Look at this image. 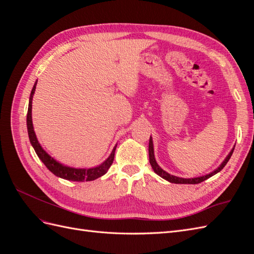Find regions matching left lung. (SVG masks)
I'll return each instance as SVG.
<instances>
[{
    "label": "left lung",
    "instance_id": "1",
    "mask_svg": "<svg viewBox=\"0 0 254 254\" xmlns=\"http://www.w3.org/2000/svg\"><path fill=\"white\" fill-rule=\"evenodd\" d=\"M233 150L234 148L230 151V153L228 155V157L225 159L224 162H222L220 164V166L217 168V170H215L214 172H212L211 174L209 175H205V176H202V177H197V178H191V179H186V178H179V177H176V176H173V175H170L168 173H166L165 171H163L162 168H161L157 162H156V159H155V155H153V145H152V139L150 136L149 139V146H148V152H149V163L152 167L153 172H155L157 175H159L160 177H162L163 179L170 181L172 183H178V184H197V183H200L206 179H209L210 177L214 176L215 174H217L218 172H220L222 168L225 167V165L228 163V161L230 160V158H231L232 153H233Z\"/></svg>",
    "mask_w": 254,
    "mask_h": 254
}]
</instances>
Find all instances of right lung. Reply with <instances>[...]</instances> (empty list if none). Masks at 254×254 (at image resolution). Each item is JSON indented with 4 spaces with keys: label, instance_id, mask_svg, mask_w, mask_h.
<instances>
[{
    "label": "right lung",
    "instance_id": "obj_1",
    "mask_svg": "<svg viewBox=\"0 0 254 254\" xmlns=\"http://www.w3.org/2000/svg\"><path fill=\"white\" fill-rule=\"evenodd\" d=\"M36 84H37V81L35 82L34 88L32 90V93H30V96H29L26 123H27V131H28L29 141H30V143H32L33 147L37 153V156L39 157V159L44 163V165L48 167V170H50L55 176L60 177V178L65 179V180L78 181V182L92 181V180H95V179L99 178V177L105 175L107 173V171L110 168L111 164L113 163L114 152H115V148H117V146L113 148L111 155L103 164H101L97 167L88 168V170L87 168H74V167L64 166L63 164L58 163L56 160H54L52 157H50L48 153L43 150V148L41 147L39 142H38L37 137H36L34 127H33V121H32V103H33V95H34L35 90H36Z\"/></svg>",
    "mask_w": 254,
    "mask_h": 254
}]
</instances>
